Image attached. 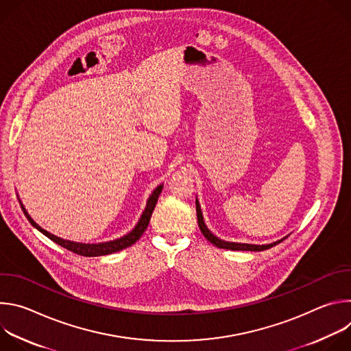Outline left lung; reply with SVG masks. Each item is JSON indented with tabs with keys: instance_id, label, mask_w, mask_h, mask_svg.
<instances>
[{
	"instance_id": "obj_1",
	"label": "left lung",
	"mask_w": 351,
	"mask_h": 351,
	"mask_svg": "<svg viewBox=\"0 0 351 351\" xmlns=\"http://www.w3.org/2000/svg\"><path fill=\"white\" fill-rule=\"evenodd\" d=\"M195 211H197V221H198V226L202 233L204 234V237H207L208 241H211L214 245L219 247V248H226V250H240V252H263V250H268L274 245H276L278 243L283 241L287 236H285L283 239L269 243V244H248V243H234V241H226L219 239L218 236H215L206 225L204 222V217H203V211H202V206L198 203V198H195Z\"/></svg>"
}]
</instances>
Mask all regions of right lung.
I'll use <instances>...</instances> for the list:
<instances>
[{
	"label": "right lung",
	"instance_id": "right-lung-1",
	"mask_svg": "<svg viewBox=\"0 0 351 351\" xmlns=\"http://www.w3.org/2000/svg\"><path fill=\"white\" fill-rule=\"evenodd\" d=\"M162 189H164V184L161 183V184H158L154 189V191L152 194H149V197L147 199L145 208H144L138 222L136 223V226L128 234H125V236H122L119 239L110 240V241H103V243H77V241L66 240V239H62V237H58V236H56L53 233H49L45 229H43L41 226H38L32 219V217L29 215V213L23 207L21 199H19V203H21V207H22V210L25 213V217L29 219L32 226L36 228L38 232H41L44 236H47L49 240H53L54 243L60 244L61 247L69 250V252H72L75 254H79V256H83V257H98V256H108V254L121 252V250L130 247L132 244H134L141 237V234L145 232V229L148 226L149 218H152V215H153V211L156 208V204L158 202V197H160Z\"/></svg>",
	"mask_w": 351,
	"mask_h": 351
}]
</instances>
